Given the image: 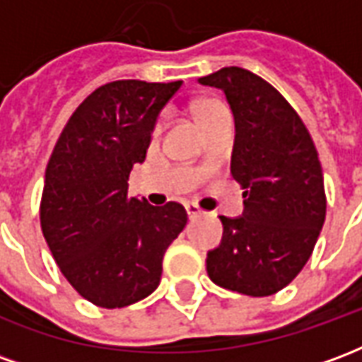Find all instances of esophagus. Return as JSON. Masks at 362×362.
Returning a JSON list of instances; mask_svg holds the SVG:
<instances>
[{
    "instance_id": "obj_1",
    "label": "esophagus",
    "mask_w": 362,
    "mask_h": 362,
    "mask_svg": "<svg viewBox=\"0 0 362 362\" xmlns=\"http://www.w3.org/2000/svg\"><path fill=\"white\" fill-rule=\"evenodd\" d=\"M186 211H188L189 219H196L199 215H204V211L199 209V205L196 204H186Z\"/></svg>"
}]
</instances>
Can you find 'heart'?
<instances>
[{"instance_id":"b5f03b06","label":"heart","mask_w":362,"mask_h":362,"mask_svg":"<svg viewBox=\"0 0 362 362\" xmlns=\"http://www.w3.org/2000/svg\"><path fill=\"white\" fill-rule=\"evenodd\" d=\"M223 104L217 103V100H202V103H197L196 106H194V112H196L197 119L205 118L207 114H211L213 110H217V108H221ZM160 127V124H157V129Z\"/></svg>"}]
</instances>
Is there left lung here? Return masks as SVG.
Instances as JSON below:
<instances>
[{
	"mask_svg": "<svg viewBox=\"0 0 362 362\" xmlns=\"http://www.w3.org/2000/svg\"><path fill=\"white\" fill-rule=\"evenodd\" d=\"M199 83L223 90L233 108L230 173L244 189L243 217H221L223 240L207 254V275L243 295H275L308 262L326 219L318 151L295 108L259 75L223 67Z\"/></svg>",
	"mask_w": 362,
	"mask_h": 362,
	"instance_id": "8db88e82",
	"label": "left lung"
}]
</instances>
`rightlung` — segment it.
<instances>
[{
    "label": "right lung",
    "instance_id": "obj_1",
    "mask_svg": "<svg viewBox=\"0 0 362 362\" xmlns=\"http://www.w3.org/2000/svg\"><path fill=\"white\" fill-rule=\"evenodd\" d=\"M182 81L106 83L62 129L46 166L40 227L69 285L100 308H122L160 283L163 258L188 223L176 202L153 207L127 196L158 112Z\"/></svg>",
    "mask_w": 362,
    "mask_h": 362
}]
</instances>
